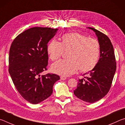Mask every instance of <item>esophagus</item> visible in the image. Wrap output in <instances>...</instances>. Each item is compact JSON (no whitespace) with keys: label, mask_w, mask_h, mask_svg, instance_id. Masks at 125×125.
Returning a JSON list of instances; mask_svg holds the SVG:
<instances>
[{"label":"esophagus","mask_w":125,"mask_h":125,"mask_svg":"<svg viewBox=\"0 0 125 125\" xmlns=\"http://www.w3.org/2000/svg\"><path fill=\"white\" fill-rule=\"evenodd\" d=\"M60 78H61V79L62 80H65V79H67L66 77H65V76H61V77H60Z\"/></svg>","instance_id":"1"}]
</instances>
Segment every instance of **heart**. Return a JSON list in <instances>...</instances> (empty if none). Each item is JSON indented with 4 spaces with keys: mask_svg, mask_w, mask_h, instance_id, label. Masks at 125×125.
<instances>
[{
    "mask_svg": "<svg viewBox=\"0 0 125 125\" xmlns=\"http://www.w3.org/2000/svg\"><path fill=\"white\" fill-rule=\"evenodd\" d=\"M64 51L68 52V59L54 63L52 69L58 74L69 75L74 73L78 68L83 72L92 71L99 61L100 46L95 39L71 32L63 35L61 42L52 40L47 46L48 56L53 61L60 58Z\"/></svg>",
    "mask_w": 125,
    "mask_h": 125,
    "instance_id": "heart-1",
    "label": "heart"
}]
</instances>
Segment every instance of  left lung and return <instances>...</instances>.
I'll use <instances>...</instances> for the list:
<instances>
[{
    "label": "left lung",
    "instance_id": "obj_1",
    "mask_svg": "<svg viewBox=\"0 0 125 125\" xmlns=\"http://www.w3.org/2000/svg\"><path fill=\"white\" fill-rule=\"evenodd\" d=\"M95 32L100 46V58L92 71L79 79L75 95L85 102L93 103L104 98L111 86L116 69L113 46L109 38L93 27H88Z\"/></svg>",
    "mask_w": 125,
    "mask_h": 125
}]
</instances>
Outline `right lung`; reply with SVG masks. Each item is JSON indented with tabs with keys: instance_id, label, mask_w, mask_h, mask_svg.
I'll list each match as a JSON object with an SVG mask.
<instances>
[{
	"instance_id": "add662e5",
	"label": "right lung",
	"mask_w": 125,
	"mask_h": 125,
	"mask_svg": "<svg viewBox=\"0 0 125 125\" xmlns=\"http://www.w3.org/2000/svg\"><path fill=\"white\" fill-rule=\"evenodd\" d=\"M58 29L34 27L19 35L9 51V72L15 86L23 98L37 104L51 95L60 76L48 73L47 43Z\"/></svg>"
}]
</instances>
